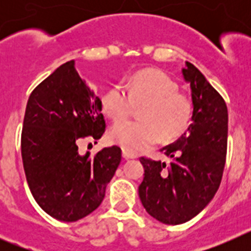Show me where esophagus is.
<instances>
[{"label": "esophagus", "mask_w": 251, "mask_h": 251, "mask_svg": "<svg viewBox=\"0 0 251 251\" xmlns=\"http://www.w3.org/2000/svg\"><path fill=\"white\" fill-rule=\"evenodd\" d=\"M122 156H123L124 159H130V158H136V154L127 150H123L122 151Z\"/></svg>", "instance_id": "34e87169"}]
</instances>
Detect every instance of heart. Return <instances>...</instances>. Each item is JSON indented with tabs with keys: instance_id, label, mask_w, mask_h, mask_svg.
Returning <instances> with one entry per match:
<instances>
[{
	"instance_id": "heart-1",
	"label": "heart",
	"mask_w": 251,
	"mask_h": 251,
	"mask_svg": "<svg viewBox=\"0 0 251 251\" xmlns=\"http://www.w3.org/2000/svg\"><path fill=\"white\" fill-rule=\"evenodd\" d=\"M177 90L176 81L158 69L137 72L123 86L110 88L101 99V108L113 122L124 120L133 105L142 104L139 121L113 126L112 142L123 150L138 152L161 139L171 142L182 136L192 121L194 105L187 95Z\"/></svg>"
}]
</instances>
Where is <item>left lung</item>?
Segmentation results:
<instances>
[{"label": "left lung", "instance_id": "obj_1", "mask_svg": "<svg viewBox=\"0 0 251 251\" xmlns=\"http://www.w3.org/2000/svg\"><path fill=\"white\" fill-rule=\"evenodd\" d=\"M190 83L192 124L175 143L161 150L171 162L141 157L145 178L138 187L146 211L167 225L191 220L206 207L223 178L227 151V106L191 63L182 69Z\"/></svg>", "mask_w": 251, "mask_h": 251}]
</instances>
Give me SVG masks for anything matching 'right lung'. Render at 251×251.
<instances>
[{
  "instance_id": "add662e5",
  "label": "right lung",
  "mask_w": 251,
  "mask_h": 251,
  "mask_svg": "<svg viewBox=\"0 0 251 251\" xmlns=\"http://www.w3.org/2000/svg\"><path fill=\"white\" fill-rule=\"evenodd\" d=\"M105 132L101 100L81 80L74 60L32 90L21 133V156L30 191L46 214L73 223L92 214L105 196L122 159L117 146L94 157L81 154V139Z\"/></svg>"
}]
</instances>
